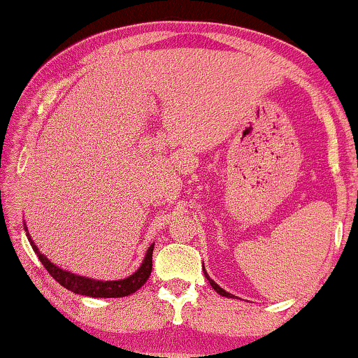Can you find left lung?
Here are the masks:
<instances>
[{
  "instance_id": "obj_1",
  "label": "left lung",
  "mask_w": 358,
  "mask_h": 358,
  "mask_svg": "<svg viewBox=\"0 0 358 358\" xmlns=\"http://www.w3.org/2000/svg\"><path fill=\"white\" fill-rule=\"evenodd\" d=\"M203 273H205V277H207V280L210 282V285H212V288H213V290H215V292H217V293H218V295H222V296H227V298H234V295H231V293L224 292L222 287H220V285H217V283H215V282L212 280V278H210V277H208V273H207V272H205V268H203Z\"/></svg>"
}]
</instances>
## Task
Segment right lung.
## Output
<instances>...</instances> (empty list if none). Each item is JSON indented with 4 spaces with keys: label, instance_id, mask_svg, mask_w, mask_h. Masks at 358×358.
Wrapping results in <instances>:
<instances>
[{
    "label": "right lung",
    "instance_id": "1",
    "mask_svg": "<svg viewBox=\"0 0 358 358\" xmlns=\"http://www.w3.org/2000/svg\"><path fill=\"white\" fill-rule=\"evenodd\" d=\"M24 229L27 231L26 222H24ZM29 241H31V246L34 251H36L37 257L41 259L43 267L47 268V272L55 278V280L60 283L62 287H65L66 290L73 293H78V295L85 296H92V298H120V296H129L131 293H135L138 288L145 285V282L148 280L151 268H153V248L155 244H151L146 251V256L141 262V266L135 273H131L130 277L124 278V280H94V278H87L76 275V273L66 272L63 268L57 267L55 264L48 261V259L43 256V254L38 251V248L34 244V241L29 236Z\"/></svg>",
    "mask_w": 358,
    "mask_h": 358
}]
</instances>
